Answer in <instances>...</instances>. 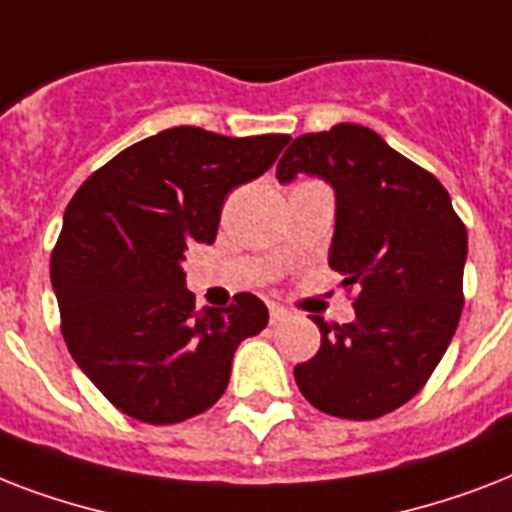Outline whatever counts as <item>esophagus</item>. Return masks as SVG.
I'll return each instance as SVG.
<instances>
[{
	"label": "esophagus",
	"instance_id": "esophagus-1",
	"mask_svg": "<svg viewBox=\"0 0 512 512\" xmlns=\"http://www.w3.org/2000/svg\"><path fill=\"white\" fill-rule=\"evenodd\" d=\"M268 308H271V324H281L284 319H289L287 308H281V305H276V303H271Z\"/></svg>",
	"mask_w": 512,
	"mask_h": 512
}]
</instances>
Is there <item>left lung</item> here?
<instances>
[{"mask_svg":"<svg viewBox=\"0 0 512 512\" xmlns=\"http://www.w3.org/2000/svg\"><path fill=\"white\" fill-rule=\"evenodd\" d=\"M297 172L335 188L329 268L358 284L350 324L313 316L321 348L295 366L297 388L332 417L377 420L420 393L452 342L468 231L444 185L361 124L292 140L276 177Z\"/></svg>","mask_w":512,"mask_h":512,"instance_id":"1","label":"left lung"}]
</instances>
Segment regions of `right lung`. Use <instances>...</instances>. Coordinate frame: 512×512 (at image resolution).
I'll return each instance as SVG.
<instances>
[{
  "mask_svg": "<svg viewBox=\"0 0 512 512\" xmlns=\"http://www.w3.org/2000/svg\"><path fill=\"white\" fill-rule=\"evenodd\" d=\"M287 143L172 127L124 148L68 201L50 260L60 332L119 412L148 425L207 412L239 342L265 329L268 308L249 292L196 311L183 260L196 241H215L225 196Z\"/></svg>",
  "mask_w": 512,
  "mask_h": 512,
  "instance_id": "obj_1",
  "label": "right lung"
}]
</instances>
